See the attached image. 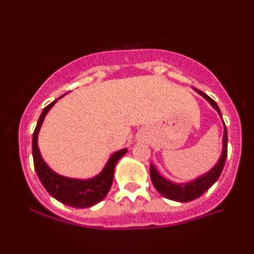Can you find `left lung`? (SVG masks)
Masks as SVG:
<instances>
[{"mask_svg": "<svg viewBox=\"0 0 254 254\" xmlns=\"http://www.w3.org/2000/svg\"><path fill=\"white\" fill-rule=\"evenodd\" d=\"M194 90H196L198 94L202 95L205 100H208V103L217 111V113L221 116V118H222V115H221V111L218 109L217 104L215 103L210 97H208L205 93L200 92V90H198L196 88H194ZM222 143H223L222 154H221L217 164L215 165L210 171L206 172L205 174H202L200 177H198L194 180H192V182H189V183H180V184L172 183L171 180L166 179V178L160 176V173L157 172L155 166L150 164V179L151 182H153V185L155 186L156 191L159 192L160 194H162L164 197L168 198V199L177 200V202H182V203L190 202V200H193L199 196H202L204 192L209 190V189L216 183L218 177H220L221 173H222L224 162H226V159H227V143H228V136H227L226 125H224Z\"/></svg>", "mask_w": 254, "mask_h": 254, "instance_id": "1", "label": "left lung"}]
</instances>
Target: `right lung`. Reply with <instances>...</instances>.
I'll list each match as a JSON object with an SVG mask.
<instances>
[{"label":"right lung","mask_w":254,"mask_h":254,"mask_svg":"<svg viewBox=\"0 0 254 254\" xmlns=\"http://www.w3.org/2000/svg\"><path fill=\"white\" fill-rule=\"evenodd\" d=\"M57 100L52 101L43 110L42 115L38 119L36 129H34L33 139H32L34 168H36L38 178L42 182L44 188L52 197L56 198L58 202L69 206H74V208H89L103 200L109 193L113 182L116 165L119 159L125 155L127 149L125 148V149L118 150L112 154L107 164L105 165L104 170L98 176L90 178V179H72V178H66L55 173L40 155L39 148H38V133H39L44 118Z\"/></svg>","instance_id":"right-lung-1"}]
</instances>
